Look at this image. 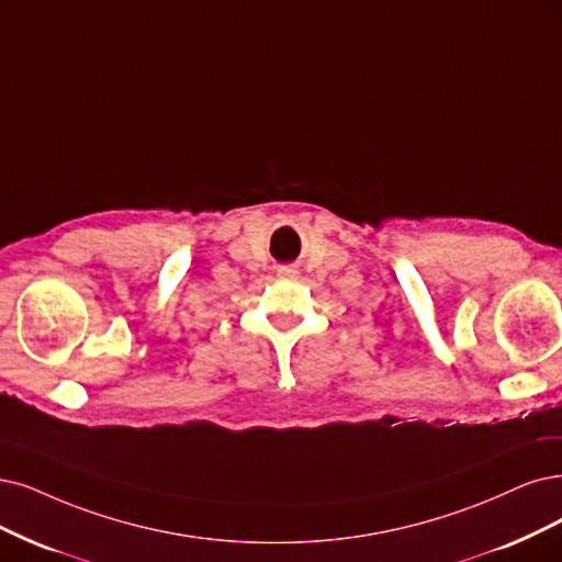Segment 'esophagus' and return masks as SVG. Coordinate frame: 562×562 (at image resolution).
<instances>
[{
    "label": "esophagus",
    "mask_w": 562,
    "mask_h": 562,
    "mask_svg": "<svg viewBox=\"0 0 562 562\" xmlns=\"http://www.w3.org/2000/svg\"><path fill=\"white\" fill-rule=\"evenodd\" d=\"M278 276L284 278V280H296V278H299V270L292 268V266H284V268L278 270Z\"/></svg>",
    "instance_id": "esophagus-1"
}]
</instances>
